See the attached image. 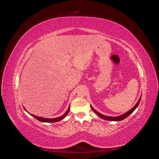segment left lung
<instances>
[{"label": "left lung", "instance_id": "1", "mask_svg": "<svg viewBox=\"0 0 159 159\" xmlns=\"http://www.w3.org/2000/svg\"><path fill=\"white\" fill-rule=\"evenodd\" d=\"M141 99V98H139V101L137 102V103L135 104V105H134V106L131 109H130L129 111H128L127 112L125 113H123V115H119V116H117V117H110V116H106V115H102V114H101L100 113H99L98 111H96V110H95L92 107H91V109H92V110L93 111H94L96 114H97L98 115H99V117H100L101 118H102V119H105V120H108V121H121V120H123V119H124L127 118L129 115H131V114L134 111L137 109V107H138V105H139V103H140Z\"/></svg>", "mask_w": 159, "mask_h": 159}]
</instances>
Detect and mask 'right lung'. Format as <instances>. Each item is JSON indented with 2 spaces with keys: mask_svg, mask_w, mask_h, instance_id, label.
Masks as SVG:
<instances>
[{
  "mask_svg": "<svg viewBox=\"0 0 159 159\" xmlns=\"http://www.w3.org/2000/svg\"><path fill=\"white\" fill-rule=\"evenodd\" d=\"M25 108V107H24ZM25 109L26 110V109L25 108ZM70 111V106L68 107V110L66 111V112L63 115H61V117H56V118H51V119H49V118H44V117H38V116H36V115H32V114H30L32 117H34V118H36V119H38V121H40L41 122H44V123H55V122H57L59 121H61V120H62L63 119H64L66 117V116L67 115H68V113H69ZM28 112V111H27Z\"/></svg>",
  "mask_w": 159,
  "mask_h": 159,
  "instance_id": "add662e5",
  "label": "right lung"
}]
</instances>
